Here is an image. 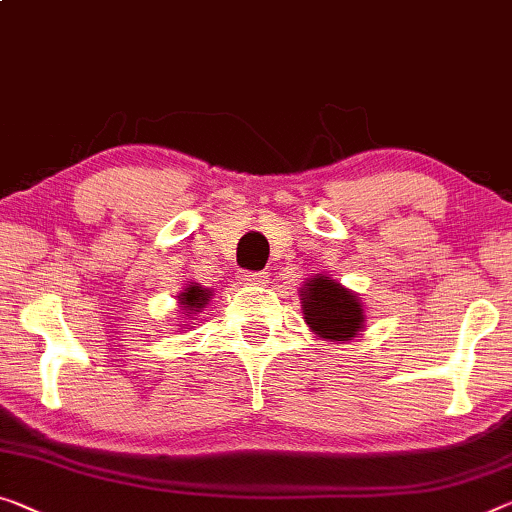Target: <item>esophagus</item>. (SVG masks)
I'll return each mask as SVG.
<instances>
[{"instance_id":"34e87169","label":"esophagus","mask_w":512,"mask_h":512,"mask_svg":"<svg viewBox=\"0 0 512 512\" xmlns=\"http://www.w3.org/2000/svg\"><path fill=\"white\" fill-rule=\"evenodd\" d=\"M240 281L245 283V286H263V283H267V272L245 270L240 274Z\"/></svg>"}]
</instances>
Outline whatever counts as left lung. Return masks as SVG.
<instances>
[{
	"label": "left lung",
	"instance_id": "1",
	"mask_svg": "<svg viewBox=\"0 0 512 512\" xmlns=\"http://www.w3.org/2000/svg\"><path fill=\"white\" fill-rule=\"evenodd\" d=\"M302 309L306 325L320 338L350 341L361 329L364 309L350 290L338 286L329 277H313L302 288Z\"/></svg>",
	"mask_w": 512,
	"mask_h": 512
}]
</instances>
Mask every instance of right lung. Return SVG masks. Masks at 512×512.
<instances>
[{"instance_id":"right-lung-1","label":"right lung","mask_w":512,"mask_h":512,"mask_svg":"<svg viewBox=\"0 0 512 512\" xmlns=\"http://www.w3.org/2000/svg\"><path fill=\"white\" fill-rule=\"evenodd\" d=\"M208 297H210V290L208 288H201V286H190L185 290L183 295H180V304H183V311L185 316H190L192 311H201L203 306L208 304Z\"/></svg>"}]
</instances>
